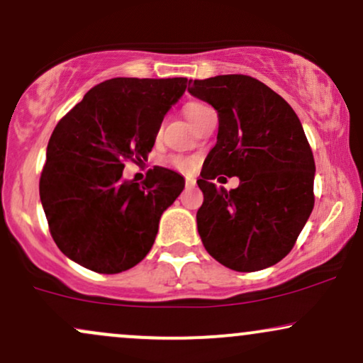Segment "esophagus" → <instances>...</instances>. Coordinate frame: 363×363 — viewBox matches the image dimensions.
Segmentation results:
<instances>
[{
	"instance_id": "obj_1",
	"label": "esophagus",
	"mask_w": 363,
	"mask_h": 363,
	"mask_svg": "<svg viewBox=\"0 0 363 363\" xmlns=\"http://www.w3.org/2000/svg\"><path fill=\"white\" fill-rule=\"evenodd\" d=\"M195 185H197V182H195V178H191V177H186V178H185V186H186V189H194Z\"/></svg>"
}]
</instances>
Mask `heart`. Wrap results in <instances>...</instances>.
<instances>
[{
    "instance_id": "heart-1",
    "label": "heart",
    "mask_w": 363,
    "mask_h": 363,
    "mask_svg": "<svg viewBox=\"0 0 363 363\" xmlns=\"http://www.w3.org/2000/svg\"><path fill=\"white\" fill-rule=\"evenodd\" d=\"M206 106L207 105L199 104V101H191V104H189V105L185 106L186 118H189V121H191V118H194L195 115L200 112V110L206 108ZM168 163L172 164L173 168H177L178 172H183V173H190L191 169L195 168V161L190 160V157H185V156H177V155L169 156L168 157Z\"/></svg>"
}]
</instances>
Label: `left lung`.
<instances>
[{
  "label": "left lung",
  "mask_w": 363,
  "mask_h": 363,
  "mask_svg": "<svg viewBox=\"0 0 363 363\" xmlns=\"http://www.w3.org/2000/svg\"><path fill=\"white\" fill-rule=\"evenodd\" d=\"M219 115L217 143L197 180V228L207 253L236 272H258L291 253L314 207V157L292 106L262 81L223 74L189 81ZM240 176L228 192L211 183Z\"/></svg>",
  "instance_id": "1"
}]
</instances>
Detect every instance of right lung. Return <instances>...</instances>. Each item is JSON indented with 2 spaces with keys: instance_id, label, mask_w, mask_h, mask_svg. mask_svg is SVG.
I'll return each mask as SVG.
<instances>
[{
  "instance_id": "add662e5",
  "label": "right lung",
  "mask_w": 363,
  "mask_h": 363,
  "mask_svg": "<svg viewBox=\"0 0 363 363\" xmlns=\"http://www.w3.org/2000/svg\"><path fill=\"white\" fill-rule=\"evenodd\" d=\"M185 88L186 78L106 79L55 125L38 190L52 240L72 262L121 274L152 248L161 214L185 180L155 166L139 185L122 177L123 163L147 160Z\"/></svg>"
}]
</instances>
